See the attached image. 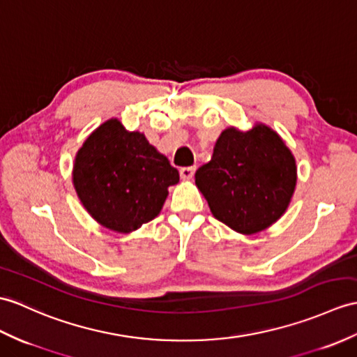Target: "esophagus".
<instances>
[{
    "mask_svg": "<svg viewBox=\"0 0 357 357\" xmlns=\"http://www.w3.org/2000/svg\"><path fill=\"white\" fill-rule=\"evenodd\" d=\"M195 170H196L195 167H182V169L179 170V175H181V178L184 179V181H188V179L193 178Z\"/></svg>",
    "mask_w": 357,
    "mask_h": 357,
    "instance_id": "obj_1",
    "label": "esophagus"
}]
</instances>
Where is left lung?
<instances>
[{"mask_svg":"<svg viewBox=\"0 0 357 357\" xmlns=\"http://www.w3.org/2000/svg\"><path fill=\"white\" fill-rule=\"evenodd\" d=\"M195 179L213 216L236 233L251 236L286 213L296 185V161L266 124L255 123L246 132L231 126Z\"/></svg>","mask_w":357,"mask_h":357,"instance_id":"1","label":"left lung"}]
</instances>
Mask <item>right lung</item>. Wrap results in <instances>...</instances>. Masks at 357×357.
<instances>
[{
	"instance_id": "add662e5",
	"label": "right lung",
	"mask_w": 357,
	"mask_h": 357,
	"mask_svg": "<svg viewBox=\"0 0 357 357\" xmlns=\"http://www.w3.org/2000/svg\"><path fill=\"white\" fill-rule=\"evenodd\" d=\"M179 173L141 132L102 123L76 153L73 185L102 227L128 234L158 216Z\"/></svg>"
}]
</instances>
